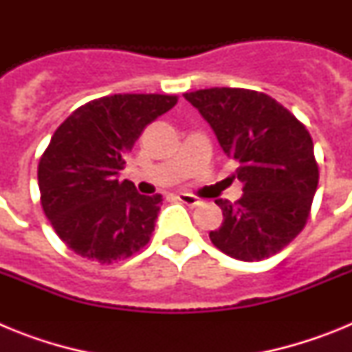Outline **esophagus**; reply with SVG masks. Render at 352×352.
Masks as SVG:
<instances>
[{"label": "esophagus", "instance_id": "34e87169", "mask_svg": "<svg viewBox=\"0 0 352 352\" xmlns=\"http://www.w3.org/2000/svg\"><path fill=\"white\" fill-rule=\"evenodd\" d=\"M176 197H178V201H182L183 204H186V206H197V204H199V199L195 197V195H192V194H185V192H179Z\"/></svg>", "mask_w": 352, "mask_h": 352}]
</instances>
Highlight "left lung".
Returning <instances> with one entry per match:
<instances>
[{
  "instance_id": "obj_1",
  "label": "left lung",
  "mask_w": 352,
  "mask_h": 352,
  "mask_svg": "<svg viewBox=\"0 0 352 352\" xmlns=\"http://www.w3.org/2000/svg\"><path fill=\"white\" fill-rule=\"evenodd\" d=\"M210 123L223 153L238 164L243 195L234 204L217 199L222 226L211 243L239 261L280 252L309 219L319 183L309 130L272 96L239 88L183 95Z\"/></svg>"
}]
</instances>
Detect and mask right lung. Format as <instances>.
Segmentation results:
<instances>
[{
	"label": "right lung",
	"mask_w": 352,
	"mask_h": 352,
	"mask_svg": "<svg viewBox=\"0 0 352 352\" xmlns=\"http://www.w3.org/2000/svg\"><path fill=\"white\" fill-rule=\"evenodd\" d=\"M174 95H113L80 105L58 126L38 164L42 208L56 234L86 259L111 264L141 250L162 195L120 182L142 130L173 109Z\"/></svg>",
	"instance_id": "add662e5"
}]
</instances>
